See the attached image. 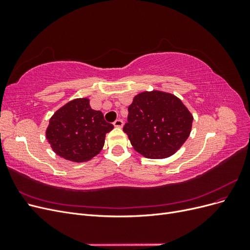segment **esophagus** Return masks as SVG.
Masks as SVG:
<instances>
[{"mask_svg": "<svg viewBox=\"0 0 250 250\" xmlns=\"http://www.w3.org/2000/svg\"><path fill=\"white\" fill-rule=\"evenodd\" d=\"M113 126L115 127H118V128H121L123 126V121L121 119H117L115 122H113Z\"/></svg>", "mask_w": 250, "mask_h": 250, "instance_id": "obj_1", "label": "esophagus"}]
</instances>
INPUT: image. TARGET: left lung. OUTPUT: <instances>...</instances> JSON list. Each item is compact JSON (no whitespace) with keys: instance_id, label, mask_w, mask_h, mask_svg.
<instances>
[{"instance_id":"1","label":"left lung","mask_w":250,"mask_h":250,"mask_svg":"<svg viewBox=\"0 0 250 250\" xmlns=\"http://www.w3.org/2000/svg\"><path fill=\"white\" fill-rule=\"evenodd\" d=\"M123 130L137 152L148 158H166L184 145L193 116L176 96L161 90L143 92L128 107Z\"/></svg>"}]
</instances>
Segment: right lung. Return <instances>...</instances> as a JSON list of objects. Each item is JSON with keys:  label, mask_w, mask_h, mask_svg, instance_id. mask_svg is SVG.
<instances>
[{"label": "right lung", "mask_w": 250, "mask_h": 250, "mask_svg": "<svg viewBox=\"0 0 250 250\" xmlns=\"http://www.w3.org/2000/svg\"><path fill=\"white\" fill-rule=\"evenodd\" d=\"M112 128L100 110L89 106L87 98H79L66 103L52 116L46 137L57 155L82 163L100 152L105 134Z\"/></svg>", "instance_id": "1"}]
</instances>
